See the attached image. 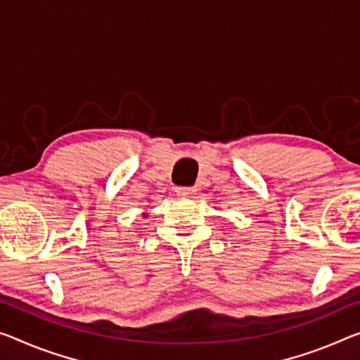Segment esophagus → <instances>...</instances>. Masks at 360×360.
Instances as JSON below:
<instances>
[{
	"instance_id": "1",
	"label": "esophagus",
	"mask_w": 360,
	"mask_h": 360,
	"mask_svg": "<svg viewBox=\"0 0 360 360\" xmlns=\"http://www.w3.org/2000/svg\"><path fill=\"white\" fill-rule=\"evenodd\" d=\"M175 193H176V195H179V196H191V195H195L196 190H195V188L176 186V188H175Z\"/></svg>"
}]
</instances>
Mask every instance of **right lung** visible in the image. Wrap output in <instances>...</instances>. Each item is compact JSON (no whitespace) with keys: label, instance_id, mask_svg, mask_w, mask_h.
Here are the masks:
<instances>
[{"label":"right lung","instance_id":"1","mask_svg":"<svg viewBox=\"0 0 360 360\" xmlns=\"http://www.w3.org/2000/svg\"><path fill=\"white\" fill-rule=\"evenodd\" d=\"M143 217H148V212H145V214H143Z\"/></svg>","mask_w":360,"mask_h":360}]
</instances>
